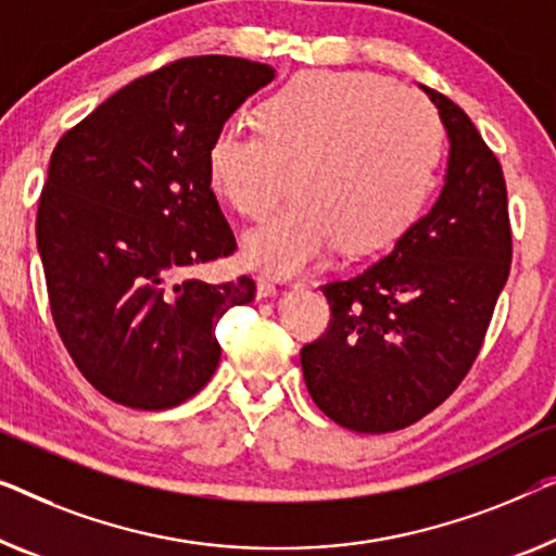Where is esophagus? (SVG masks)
<instances>
[{"instance_id":"obj_1","label":"esophagus","mask_w":556,"mask_h":556,"mask_svg":"<svg viewBox=\"0 0 556 556\" xmlns=\"http://www.w3.org/2000/svg\"><path fill=\"white\" fill-rule=\"evenodd\" d=\"M273 295H278V286L273 283L270 278L261 276L255 280V298H258V301H265V298H273Z\"/></svg>"}]
</instances>
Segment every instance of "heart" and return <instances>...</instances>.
Segmentation results:
<instances>
[{
	"mask_svg": "<svg viewBox=\"0 0 556 556\" xmlns=\"http://www.w3.org/2000/svg\"><path fill=\"white\" fill-rule=\"evenodd\" d=\"M255 130L223 127L207 144L215 195L258 220L293 175L295 203L243 238L273 276H298L343 251L396 243L421 215L441 155L437 110L374 72H301L255 110Z\"/></svg>",
	"mask_w": 556,
	"mask_h": 556,
	"instance_id": "obj_1",
	"label": "heart"
}]
</instances>
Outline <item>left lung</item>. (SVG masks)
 <instances>
[{"instance_id": "8db88e82", "label": "left lung", "mask_w": 556, "mask_h": 556, "mask_svg": "<svg viewBox=\"0 0 556 556\" xmlns=\"http://www.w3.org/2000/svg\"><path fill=\"white\" fill-rule=\"evenodd\" d=\"M424 92L448 138L439 195L389 255L320 288L331 326L301 351L311 399L358 433L406 429L452 396L509 278L502 165L458 104Z\"/></svg>"}]
</instances>
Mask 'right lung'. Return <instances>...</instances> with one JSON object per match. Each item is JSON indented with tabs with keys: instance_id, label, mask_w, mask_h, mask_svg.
Segmentation results:
<instances>
[{
	"instance_id": "right-lung-1",
	"label": "right lung",
	"mask_w": 556,
	"mask_h": 556,
	"mask_svg": "<svg viewBox=\"0 0 556 556\" xmlns=\"http://www.w3.org/2000/svg\"><path fill=\"white\" fill-rule=\"evenodd\" d=\"M273 79L270 64L243 58L178 60L117 90L52 152L37 211L52 318L115 404L163 412L195 396L218 368L223 313L253 301L248 276L185 273L236 251L205 152Z\"/></svg>"
}]
</instances>
